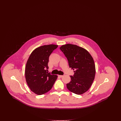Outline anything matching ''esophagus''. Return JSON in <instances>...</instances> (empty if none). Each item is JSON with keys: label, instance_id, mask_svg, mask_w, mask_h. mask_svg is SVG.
Segmentation results:
<instances>
[{"label": "esophagus", "instance_id": "1", "mask_svg": "<svg viewBox=\"0 0 121 121\" xmlns=\"http://www.w3.org/2000/svg\"><path fill=\"white\" fill-rule=\"evenodd\" d=\"M59 78H62V77H63V75H58V76Z\"/></svg>", "mask_w": 121, "mask_h": 121}]
</instances>
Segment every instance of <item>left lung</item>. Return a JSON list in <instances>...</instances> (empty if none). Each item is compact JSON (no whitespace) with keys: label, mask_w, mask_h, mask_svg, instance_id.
Instances as JSON below:
<instances>
[{"label":"left lung","mask_w":121,"mask_h":121,"mask_svg":"<svg viewBox=\"0 0 121 121\" xmlns=\"http://www.w3.org/2000/svg\"><path fill=\"white\" fill-rule=\"evenodd\" d=\"M60 49L67 58L69 68L74 73L66 84L67 88L76 94L84 93L94 79L96 70L93 58L86 49L76 45L67 44L61 46Z\"/></svg>","instance_id":"left-lung-1"}]
</instances>
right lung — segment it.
<instances>
[{
	"instance_id": "right-lung-1",
	"label": "right lung",
	"mask_w": 121,
	"mask_h": 121,
	"mask_svg": "<svg viewBox=\"0 0 121 121\" xmlns=\"http://www.w3.org/2000/svg\"><path fill=\"white\" fill-rule=\"evenodd\" d=\"M58 45L41 46L31 53L26 65L25 75L31 90L37 95H42L51 90L57 75L47 72L49 57Z\"/></svg>"
}]
</instances>
